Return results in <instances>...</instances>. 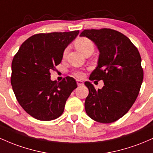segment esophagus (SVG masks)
I'll use <instances>...</instances> for the list:
<instances>
[{
  "mask_svg": "<svg viewBox=\"0 0 153 153\" xmlns=\"http://www.w3.org/2000/svg\"><path fill=\"white\" fill-rule=\"evenodd\" d=\"M76 82H77V84H78V86H79V85H83V81H82V80H77Z\"/></svg>",
  "mask_w": 153,
  "mask_h": 153,
  "instance_id": "esophagus-1",
  "label": "esophagus"
}]
</instances>
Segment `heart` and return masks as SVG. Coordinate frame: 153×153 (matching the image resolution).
I'll list each match as a JSON object with an SVG mask.
<instances>
[{"mask_svg":"<svg viewBox=\"0 0 153 153\" xmlns=\"http://www.w3.org/2000/svg\"><path fill=\"white\" fill-rule=\"evenodd\" d=\"M75 46L80 51L84 53L85 55L89 53H92L94 50V44L93 41L89 38H85V37H82V38L76 40L75 42ZM68 51V48H65L63 51V56H66ZM73 75L78 78H83L84 76V73L81 70H75L73 72Z\"/></svg>","mask_w":153,"mask_h":153,"instance_id":"1","label":"heart"}]
</instances>
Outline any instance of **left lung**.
<instances>
[{
  "instance_id": "obj_1",
  "label": "left lung",
  "mask_w": 153,
  "mask_h": 153,
  "mask_svg": "<svg viewBox=\"0 0 153 153\" xmlns=\"http://www.w3.org/2000/svg\"><path fill=\"white\" fill-rule=\"evenodd\" d=\"M80 36L94 42L100 53L89 80L104 81V86L98 90L85 82L89 91L85 112L100 123L116 121L128 112L139 93L144 78L139 52L128 37L115 30H84Z\"/></svg>"
}]
</instances>
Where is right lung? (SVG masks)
Returning a JSON list of instances; mask_svg holds the SVG:
<instances>
[{"mask_svg":"<svg viewBox=\"0 0 153 153\" xmlns=\"http://www.w3.org/2000/svg\"><path fill=\"white\" fill-rule=\"evenodd\" d=\"M79 30L39 33L20 46L11 64V83L16 100L32 117L52 120L63 113L65 103L77 83L72 77L52 81L51 72L62 59L65 48Z\"/></svg>","mask_w":153,"mask_h":153,"instance_id":"1","label":"right lung"}]
</instances>
